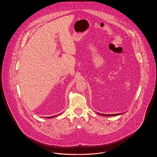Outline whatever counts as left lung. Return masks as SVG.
Instances as JSON below:
<instances>
[{
  "instance_id": "1",
  "label": "left lung",
  "mask_w": 157,
  "mask_h": 157,
  "mask_svg": "<svg viewBox=\"0 0 157 157\" xmlns=\"http://www.w3.org/2000/svg\"><path fill=\"white\" fill-rule=\"evenodd\" d=\"M99 114H100V115H104V116H116V115H120L121 113H117V114H111V115H107V114H102V113H99Z\"/></svg>"
}]
</instances>
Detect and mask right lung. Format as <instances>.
Returning a JSON list of instances; mask_svg holds the SVG:
<instances>
[{
  "label": "right lung",
  "mask_w": 157,
  "mask_h": 157,
  "mask_svg": "<svg viewBox=\"0 0 157 157\" xmlns=\"http://www.w3.org/2000/svg\"><path fill=\"white\" fill-rule=\"evenodd\" d=\"M56 115H55V116H53V117H48L47 118H53V117H56Z\"/></svg>",
  "instance_id": "right-lung-1"
}]
</instances>
